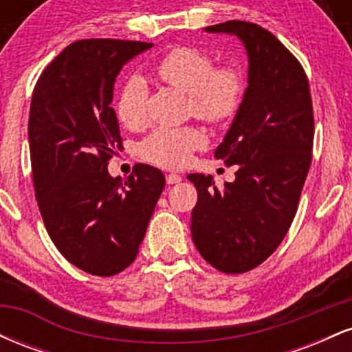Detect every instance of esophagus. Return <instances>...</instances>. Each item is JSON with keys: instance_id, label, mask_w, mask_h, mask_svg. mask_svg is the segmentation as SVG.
<instances>
[{"instance_id": "1", "label": "esophagus", "mask_w": 352, "mask_h": 352, "mask_svg": "<svg viewBox=\"0 0 352 352\" xmlns=\"http://www.w3.org/2000/svg\"><path fill=\"white\" fill-rule=\"evenodd\" d=\"M165 180H167L168 185L179 184V182H182V175H177V173H168V175L165 177Z\"/></svg>"}]
</instances>
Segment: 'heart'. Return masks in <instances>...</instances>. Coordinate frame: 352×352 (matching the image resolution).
Here are the masks:
<instances>
[{
    "label": "heart",
    "instance_id": "heart-1",
    "mask_svg": "<svg viewBox=\"0 0 352 352\" xmlns=\"http://www.w3.org/2000/svg\"><path fill=\"white\" fill-rule=\"evenodd\" d=\"M153 74L172 87L188 94L192 112L210 124H225L236 114L245 94V79L233 67L215 69L207 52L192 46H177L153 64ZM147 89L140 79L122 87L117 117L125 127H139L145 119ZM205 137L195 127H159L142 142L140 152L148 162L160 167H182L190 152L200 148Z\"/></svg>",
    "mask_w": 352,
    "mask_h": 352
}]
</instances>
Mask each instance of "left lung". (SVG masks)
Wrapping results in <instances>:
<instances>
[{
    "instance_id": "8db88e82",
    "label": "left lung",
    "mask_w": 352,
    "mask_h": 352,
    "mask_svg": "<svg viewBox=\"0 0 352 352\" xmlns=\"http://www.w3.org/2000/svg\"><path fill=\"white\" fill-rule=\"evenodd\" d=\"M233 34L248 56V86L215 159L236 165L218 190L212 175L190 173L199 193L192 238L223 273H245L272 254L288 233L313 151L314 119L308 78L270 31L246 21L205 28Z\"/></svg>"
}]
</instances>
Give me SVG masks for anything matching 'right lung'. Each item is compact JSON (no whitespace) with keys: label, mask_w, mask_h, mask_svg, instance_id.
<instances>
[{"label":"right lung","mask_w":352,"mask_h":352,"mask_svg":"<svg viewBox=\"0 0 352 352\" xmlns=\"http://www.w3.org/2000/svg\"><path fill=\"white\" fill-rule=\"evenodd\" d=\"M152 43L82 39L36 82L30 137L36 200L52 243L82 272L112 276L135 260L162 193L159 168L137 164L122 180L109 160L122 147L111 107L124 64Z\"/></svg>","instance_id":"1"}]
</instances>
